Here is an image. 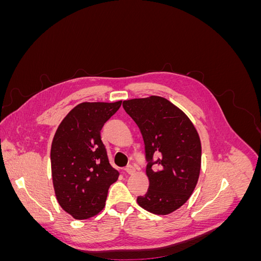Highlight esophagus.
Returning <instances> with one entry per match:
<instances>
[{"label":"esophagus","instance_id":"34e87169","mask_svg":"<svg viewBox=\"0 0 261 261\" xmlns=\"http://www.w3.org/2000/svg\"><path fill=\"white\" fill-rule=\"evenodd\" d=\"M125 172L127 173V174H134V173L136 172V168L133 167V165H127V167L125 168Z\"/></svg>","mask_w":261,"mask_h":261}]
</instances>
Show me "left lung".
<instances>
[{
	"mask_svg": "<svg viewBox=\"0 0 261 261\" xmlns=\"http://www.w3.org/2000/svg\"><path fill=\"white\" fill-rule=\"evenodd\" d=\"M123 108L140 129L148 160L149 187L144 196L137 197V203L154 215H170L189 199L198 181L199 134L189 117L165 98L125 100ZM153 157L157 158L154 163Z\"/></svg>",
	"mask_w": 261,
	"mask_h": 261,
	"instance_id": "left-lung-1",
	"label": "left lung"
}]
</instances>
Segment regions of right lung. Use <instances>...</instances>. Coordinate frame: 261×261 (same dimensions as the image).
I'll return each mask as SVG.
<instances>
[{
  "label": "right lung",
  "instance_id": "obj_1",
  "mask_svg": "<svg viewBox=\"0 0 261 261\" xmlns=\"http://www.w3.org/2000/svg\"><path fill=\"white\" fill-rule=\"evenodd\" d=\"M122 105L83 102L70 110L54 134L51 172L55 197L76 220H86L105 208L109 187L120 173L109 162L100 130Z\"/></svg>",
  "mask_w": 261,
  "mask_h": 261
}]
</instances>
